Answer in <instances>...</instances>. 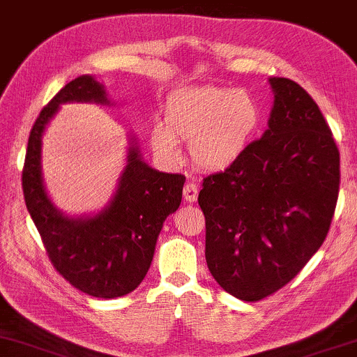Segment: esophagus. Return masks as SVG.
<instances>
[{"mask_svg":"<svg viewBox=\"0 0 357 357\" xmlns=\"http://www.w3.org/2000/svg\"><path fill=\"white\" fill-rule=\"evenodd\" d=\"M197 184L196 183H186L183 188V195H184V199L188 201V203H195L197 199Z\"/></svg>","mask_w":357,"mask_h":357,"instance_id":"1","label":"esophagus"}]
</instances>
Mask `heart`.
Listing matches in <instances>:
<instances>
[{"mask_svg":"<svg viewBox=\"0 0 357 357\" xmlns=\"http://www.w3.org/2000/svg\"><path fill=\"white\" fill-rule=\"evenodd\" d=\"M259 123L261 109L252 94L226 86H197L167 100L165 123L153 126L151 143L162 158L178 160L179 141H190L195 166L222 171L243 156Z\"/></svg>","mask_w":357,"mask_h":357,"instance_id":"heart-1","label":"heart"}]
</instances>
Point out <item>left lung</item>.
<instances>
[{
    "label": "left lung",
    "instance_id": "8db88e82",
    "mask_svg": "<svg viewBox=\"0 0 357 357\" xmlns=\"http://www.w3.org/2000/svg\"><path fill=\"white\" fill-rule=\"evenodd\" d=\"M263 137L203 179L206 263L226 293L261 301L286 286L324 243L339 195V149L316 101L271 78Z\"/></svg>",
    "mask_w": 357,
    "mask_h": 357
}]
</instances>
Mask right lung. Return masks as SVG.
I'll use <instances>...</instances> for the list:
<instances>
[{"label":"right lung","mask_w":357,"mask_h":357,"mask_svg":"<svg viewBox=\"0 0 357 357\" xmlns=\"http://www.w3.org/2000/svg\"><path fill=\"white\" fill-rule=\"evenodd\" d=\"M68 101L106 102V94L91 76H79L41 109L29 132L21 174L24 203L56 273L81 293L118 298L144 279L162 222L181 204L186 178L153 169L131 148L114 199L105 211L89 220L61 216L45 192L40 151L46 123Z\"/></svg>","instance_id":"right-lung-1"}]
</instances>
